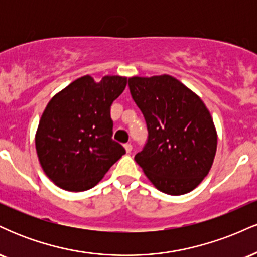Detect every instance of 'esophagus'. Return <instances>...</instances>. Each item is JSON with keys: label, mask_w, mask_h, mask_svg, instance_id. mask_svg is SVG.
Listing matches in <instances>:
<instances>
[{"label": "esophagus", "mask_w": 257, "mask_h": 257, "mask_svg": "<svg viewBox=\"0 0 257 257\" xmlns=\"http://www.w3.org/2000/svg\"><path fill=\"white\" fill-rule=\"evenodd\" d=\"M124 149H125L126 153H131V152H132V150H133L132 144H125V145H124Z\"/></svg>", "instance_id": "34e87169"}]
</instances>
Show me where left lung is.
I'll list each match as a JSON object with an SVG mask.
<instances>
[{
  "label": "left lung",
  "instance_id": "1",
  "mask_svg": "<svg viewBox=\"0 0 257 257\" xmlns=\"http://www.w3.org/2000/svg\"><path fill=\"white\" fill-rule=\"evenodd\" d=\"M128 85L149 133L134 159L161 192H190L208 175L216 153L210 112L198 95L169 75L132 77Z\"/></svg>",
  "mask_w": 257,
  "mask_h": 257
}]
</instances>
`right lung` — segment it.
I'll return each instance as SVG.
<instances>
[{"label": "right lung", "instance_id": "add662e5", "mask_svg": "<svg viewBox=\"0 0 257 257\" xmlns=\"http://www.w3.org/2000/svg\"><path fill=\"white\" fill-rule=\"evenodd\" d=\"M126 78L90 76L76 79L47 105L35 138L46 175L60 188L82 192L94 187L125 153L112 139L111 105Z\"/></svg>", "mask_w": 257, "mask_h": 257}]
</instances>
